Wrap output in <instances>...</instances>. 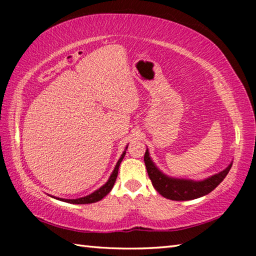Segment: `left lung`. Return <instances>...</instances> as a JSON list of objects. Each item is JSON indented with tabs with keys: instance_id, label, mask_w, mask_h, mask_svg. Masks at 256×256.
Segmentation results:
<instances>
[{
	"instance_id": "obj_1",
	"label": "left lung",
	"mask_w": 256,
	"mask_h": 256,
	"mask_svg": "<svg viewBox=\"0 0 256 256\" xmlns=\"http://www.w3.org/2000/svg\"><path fill=\"white\" fill-rule=\"evenodd\" d=\"M144 164L149 178L154 188L157 190V192L162 194L164 198L174 201L194 200V198L206 196L208 193H210L211 190H214L216 186L222 183L232 166V164H230L226 170L220 172L219 174L211 176L204 180L194 182L188 180L170 178V177L164 175L154 166L152 160L150 159L148 150L144 154Z\"/></svg>"
}]
</instances>
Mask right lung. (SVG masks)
Here are the masks:
<instances>
[{"instance_id":"obj_1","label":"right lung","mask_w":256,"mask_h":256,"mask_svg":"<svg viewBox=\"0 0 256 256\" xmlns=\"http://www.w3.org/2000/svg\"><path fill=\"white\" fill-rule=\"evenodd\" d=\"M128 149V146H126ZM125 156V151L122 154V157L120 158V160L116 164L115 166V170L112 172V174L110 175V180H108L107 183L105 185H102L100 188L94 190V193L90 194V196H86L84 198H71V200H68V198H58L60 201H64V202H68V203H73V204H88V203H94V202H97V201H100L104 196H106L108 193L110 192V190L112 188V186L115 184V180L118 178V167L120 162H122V160Z\"/></svg>"}]
</instances>
